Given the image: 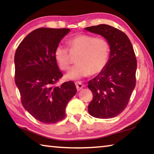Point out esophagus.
I'll return each instance as SVG.
<instances>
[{"label": "esophagus", "instance_id": "esophagus-1", "mask_svg": "<svg viewBox=\"0 0 154 154\" xmlns=\"http://www.w3.org/2000/svg\"><path fill=\"white\" fill-rule=\"evenodd\" d=\"M75 85H76L77 91H80L81 89H82L83 88V87H84L83 83L81 82H76L75 83Z\"/></svg>", "mask_w": 154, "mask_h": 154}]
</instances>
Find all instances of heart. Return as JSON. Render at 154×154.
<instances>
[{
	"label": "heart",
	"instance_id": "1",
	"mask_svg": "<svg viewBox=\"0 0 154 154\" xmlns=\"http://www.w3.org/2000/svg\"><path fill=\"white\" fill-rule=\"evenodd\" d=\"M67 44L71 51L80 52L77 58L78 63L72 66L66 75L68 79H82L91 73H99L106 67L110 52V43L107 39L80 33L69 38ZM54 57L61 69H69L71 58L68 48L58 44L54 50Z\"/></svg>",
	"mask_w": 154,
	"mask_h": 154
}]
</instances>
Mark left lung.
Segmentation results:
<instances>
[{
  "label": "left lung",
  "instance_id": "obj_1",
  "mask_svg": "<svg viewBox=\"0 0 154 154\" xmlns=\"http://www.w3.org/2000/svg\"><path fill=\"white\" fill-rule=\"evenodd\" d=\"M102 35L110 43L106 67L88 82L93 100L88 106L91 116L110 119L123 111L136 85L137 59L129 38L122 31L106 24L85 28Z\"/></svg>",
  "mask_w": 154,
  "mask_h": 154
}]
</instances>
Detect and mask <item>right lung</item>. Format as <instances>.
<instances>
[{"label": "right lung", "mask_w": 154, "mask_h": 154, "mask_svg": "<svg viewBox=\"0 0 154 154\" xmlns=\"http://www.w3.org/2000/svg\"><path fill=\"white\" fill-rule=\"evenodd\" d=\"M69 29L41 27L29 33L15 54V82L24 108L45 124L55 123L65 117L68 102L77 93L69 81L60 86L63 77L54 50Z\"/></svg>", "instance_id": "add662e5"}]
</instances>
